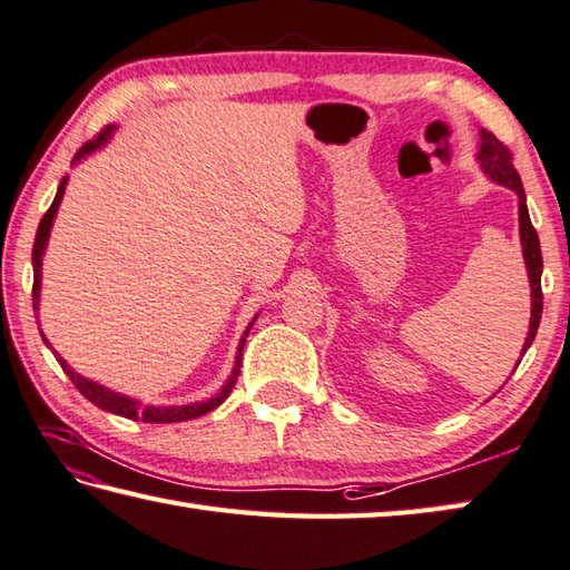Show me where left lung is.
Wrapping results in <instances>:
<instances>
[{"label":"left lung","mask_w":570,"mask_h":570,"mask_svg":"<svg viewBox=\"0 0 570 570\" xmlns=\"http://www.w3.org/2000/svg\"><path fill=\"white\" fill-rule=\"evenodd\" d=\"M479 159L483 171L489 174L493 181H499L503 186H509L515 194H519V222H521V244H523V258H525V268H529V278H531V326H529V336H525L523 344V354L529 351L533 344L538 324H541V314H543V292H541V272H543V256H541V244H538V234L531 224L529 216V206H525V194H523V184L519 171L513 167V154L505 147L501 139H495V134L491 131H481V149H479Z\"/></svg>","instance_id":"left-lung-1"}]
</instances>
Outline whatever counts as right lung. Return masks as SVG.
Instances as JSON below:
<instances>
[{
	"mask_svg": "<svg viewBox=\"0 0 570 570\" xmlns=\"http://www.w3.org/2000/svg\"><path fill=\"white\" fill-rule=\"evenodd\" d=\"M109 137H111V127H105V129H101V131L97 134L95 139H89V141L85 144V147H81V149L75 154V161H79L81 157H87L89 151H95L97 147H101V144H105ZM65 186H67V177L61 179L59 189H57V196H55V202H51V206L47 209V214L41 216L39 229H37V239H35V249H32V264H35L32 302H35V308H37V302H39V286H41V284H39V278H41V254H45V246H47V239H49L51 222H55V214H57V209H59L61 194H65ZM246 331H249V328H246ZM244 341H246V334H244L242 344H239V356H236L234 374L229 376V381H226V386L222 389V393H216L214 399L204 401V403H191V406H169V409L141 406V403H137V401H131V399H127V396H119V393H114V391H107L105 386L95 384V381H89V379H85V376L75 374V371H71V368L67 366V361L61 358L59 354H55V356H57V361H59V366L65 368V374L71 379V384H75V386L79 389L81 396H85V399H89L91 403H95V406L105 409V411H109V413H117V416H124V419H137V421H144V423H177V421H191V419H199V416H204V413L214 411L216 406H219L222 401L229 399L232 389L236 386V376H239V368H242V351H244Z\"/></svg>",
	"mask_w": 570,
	"mask_h": 570,
	"instance_id": "1",
	"label": "right lung"
}]
</instances>
